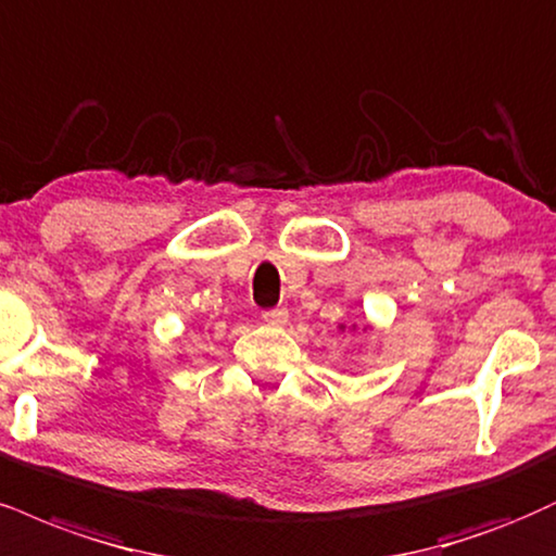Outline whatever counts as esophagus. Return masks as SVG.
I'll return each instance as SVG.
<instances>
[{
    "label": "esophagus",
    "mask_w": 556,
    "mask_h": 556,
    "mask_svg": "<svg viewBox=\"0 0 556 556\" xmlns=\"http://www.w3.org/2000/svg\"><path fill=\"white\" fill-rule=\"evenodd\" d=\"M287 318H290V313H287L285 307H271V311L261 313V320H264L266 326H277V329H282V326L287 324Z\"/></svg>",
    "instance_id": "obj_1"
}]
</instances>
